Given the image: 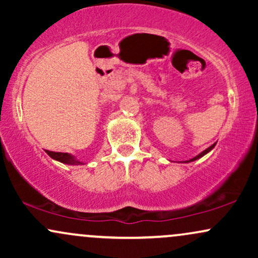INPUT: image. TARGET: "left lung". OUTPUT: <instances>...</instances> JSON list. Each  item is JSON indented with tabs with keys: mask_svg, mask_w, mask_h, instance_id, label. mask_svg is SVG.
Instances as JSON below:
<instances>
[{
	"mask_svg": "<svg viewBox=\"0 0 258 258\" xmlns=\"http://www.w3.org/2000/svg\"><path fill=\"white\" fill-rule=\"evenodd\" d=\"M215 146H216V143H215V144H212V146H211V147H209V148H207V149H205V150H204V152H203V153H200V154H199V155H198V156H195V158H193V159H190V160H189V161H185V162H190V161H194V160H198V159H200V158H201V156H204V155H205V154H207V153H209V152H210V150H212V149H214V148H215Z\"/></svg>",
	"mask_w": 258,
	"mask_h": 258,
	"instance_id": "left-lung-1",
	"label": "left lung"
}]
</instances>
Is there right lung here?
I'll use <instances>...</instances> for the list:
<instances>
[{
    "instance_id": "add662e5",
    "label": "right lung",
    "mask_w": 258,
    "mask_h": 258,
    "mask_svg": "<svg viewBox=\"0 0 258 258\" xmlns=\"http://www.w3.org/2000/svg\"><path fill=\"white\" fill-rule=\"evenodd\" d=\"M46 153L51 156L52 159L58 160V161L63 162V164H68V165H82L81 161L76 160L72 154L68 153H55V152H49V150H46Z\"/></svg>"
}]
</instances>
